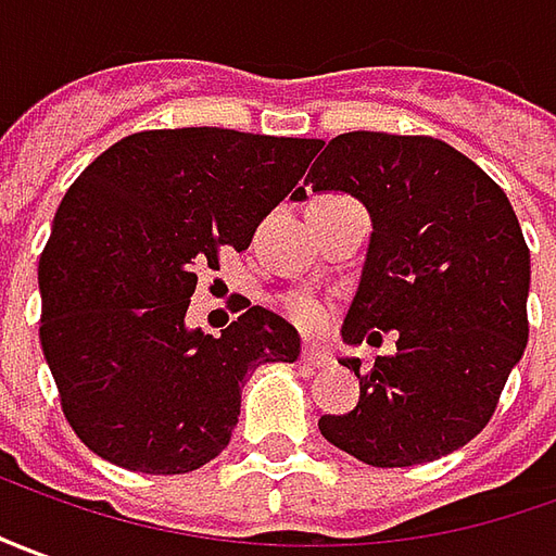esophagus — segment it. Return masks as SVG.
Segmentation results:
<instances>
[{
	"instance_id": "34e87169",
	"label": "esophagus",
	"mask_w": 556,
	"mask_h": 556,
	"mask_svg": "<svg viewBox=\"0 0 556 556\" xmlns=\"http://www.w3.org/2000/svg\"><path fill=\"white\" fill-rule=\"evenodd\" d=\"M302 363H308V366H329L332 357H329V351L317 348V344H305L302 348Z\"/></svg>"
}]
</instances>
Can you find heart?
Masks as SVG:
<instances>
[{
	"mask_svg": "<svg viewBox=\"0 0 556 556\" xmlns=\"http://www.w3.org/2000/svg\"><path fill=\"white\" fill-rule=\"evenodd\" d=\"M285 312L305 329H320L329 324V305L312 293H290L285 300Z\"/></svg>",
	"mask_w": 556,
	"mask_h": 556,
	"instance_id": "obj_1",
	"label": "heart"
}]
</instances>
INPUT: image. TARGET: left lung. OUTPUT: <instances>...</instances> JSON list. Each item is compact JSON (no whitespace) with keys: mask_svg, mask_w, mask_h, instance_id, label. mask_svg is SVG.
Listing matches in <instances>:
<instances>
[{"mask_svg":"<svg viewBox=\"0 0 556 556\" xmlns=\"http://www.w3.org/2000/svg\"><path fill=\"white\" fill-rule=\"evenodd\" d=\"M305 184L359 199L372 220L342 339L400 332L369 369L342 359L359 402L320 417V435L381 469L439 460L484 430L527 348L530 251L511 202L469 156L427 136H336Z\"/></svg>","mask_w":556,"mask_h":556,"instance_id":"1","label":"left lung"}]
</instances>
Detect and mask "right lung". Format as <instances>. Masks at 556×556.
<instances>
[{
    "mask_svg": "<svg viewBox=\"0 0 556 556\" xmlns=\"http://www.w3.org/2000/svg\"><path fill=\"white\" fill-rule=\"evenodd\" d=\"M317 139L217 126L151 129L99 154L68 187L38 260L41 351L78 439L144 476L214 460L239 424L241 384L293 363L300 332L251 305L217 339L187 327L202 266L244 251L296 187Z\"/></svg>",
    "mask_w": 556,
    "mask_h": 556,
    "instance_id": "1",
    "label": "right lung"
}]
</instances>
